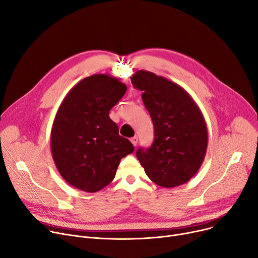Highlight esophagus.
Instances as JSON below:
<instances>
[{"label": "esophagus", "mask_w": 258, "mask_h": 258, "mask_svg": "<svg viewBox=\"0 0 258 258\" xmlns=\"http://www.w3.org/2000/svg\"><path fill=\"white\" fill-rule=\"evenodd\" d=\"M131 142L133 143V145L134 146H136L137 145V143H138V138L135 136V137H133V138H131Z\"/></svg>", "instance_id": "obj_1"}]
</instances>
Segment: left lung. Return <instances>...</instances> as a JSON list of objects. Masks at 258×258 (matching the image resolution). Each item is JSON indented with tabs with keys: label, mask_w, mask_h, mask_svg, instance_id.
<instances>
[{
	"label": "left lung",
	"mask_w": 258,
	"mask_h": 258,
	"mask_svg": "<svg viewBox=\"0 0 258 258\" xmlns=\"http://www.w3.org/2000/svg\"><path fill=\"white\" fill-rule=\"evenodd\" d=\"M142 91V100L151 115L155 140L136 156L154 183L165 188L190 180L204 161L207 125L200 107L182 87L165 77L145 70L131 77Z\"/></svg>",
	"instance_id": "8db88e82"
}]
</instances>
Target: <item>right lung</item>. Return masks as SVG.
I'll return each mask as SVG.
<instances>
[{"mask_svg": "<svg viewBox=\"0 0 258 258\" xmlns=\"http://www.w3.org/2000/svg\"><path fill=\"white\" fill-rule=\"evenodd\" d=\"M125 92L126 86L117 78L95 74L80 80L60 103L50 147L57 170L73 187L101 190L115 178L120 160L134 152L108 116Z\"/></svg>", "mask_w": 258, "mask_h": 258, "instance_id": "obj_1", "label": "right lung"}]
</instances>
